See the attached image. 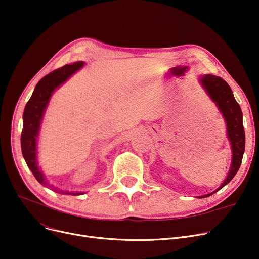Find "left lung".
Returning a JSON list of instances; mask_svg holds the SVG:
<instances>
[{"mask_svg": "<svg viewBox=\"0 0 259 259\" xmlns=\"http://www.w3.org/2000/svg\"><path fill=\"white\" fill-rule=\"evenodd\" d=\"M201 84L206 88L212 100L216 103L217 107L220 108L223 113L228 129V138L232 146V166H231L230 172L225 180L224 184L217 189L213 193L203 195L200 197H208L219 191L228 183L232 181V179L237 173L244 152V145H246V135H244V129L242 125V112L241 109L234 99V95L227 81L220 76L207 74L201 77Z\"/></svg>", "mask_w": 259, "mask_h": 259, "instance_id": "left-lung-1", "label": "left lung"}]
</instances>
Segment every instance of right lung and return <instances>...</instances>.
Segmentation results:
<instances>
[{
  "instance_id": "1",
  "label": "right lung",
  "mask_w": 259,
  "mask_h": 259,
  "mask_svg": "<svg viewBox=\"0 0 259 259\" xmlns=\"http://www.w3.org/2000/svg\"><path fill=\"white\" fill-rule=\"evenodd\" d=\"M83 65V62L68 64L45 75L36 84L31 98L27 102L25 107L23 114V130L21 134L22 153L27 166L31 170L36 181L44 186L48 185L45 182L44 175L39 171L36 162V138L39 130L40 120H42L45 108L54 89L63 84L68 77L72 75ZM56 192H59V190H56ZM60 193L70 195L81 194L68 191H60Z\"/></svg>"
}]
</instances>
